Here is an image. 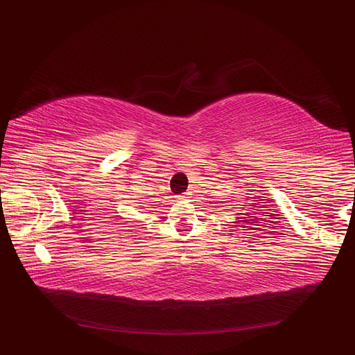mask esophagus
<instances>
[{
	"label": "esophagus",
	"mask_w": 355,
	"mask_h": 355,
	"mask_svg": "<svg viewBox=\"0 0 355 355\" xmlns=\"http://www.w3.org/2000/svg\"><path fill=\"white\" fill-rule=\"evenodd\" d=\"M189 197H191L189 192H183V193L178 195V200H187Z\"/></svg>",
	"instance_id": "34e87169"
}]
</instances>
